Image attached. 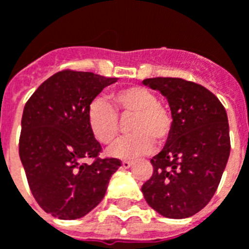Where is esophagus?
Returning <instances> with one entry per match:
<instances>
[{"label":"esophagus","mask_w":249,"mask_h":249,"mask_svg":"<svg viewBox=\"0 0 249 249\" xmlns=\"http://www.w3.org/2000/svg\"><path fill=\"white\" fill-rule=\"evenodd\" d=\"M121 165H123V168H125V169H128V168H130V165H132V161H129V160H123Z\"/></svg>","instance_id":"obj_1"}]
</instances>
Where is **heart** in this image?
Instances as JSON below:
<instances>
[{"label": "heart", "mask_w": 249, "mask_h": 249, "mask_svg": "<svg viewBox=\"0 0 249 249\" xmlns=\"http://www.w3.org/2000/svg\"><path fill=\"white\" fill-rule=\"evenodd\" d=\"M112 105L104 98H94L87 110L88 126L94 139L108 145L119 136L120 120H129L128 137L116 141L109 153L120 159H133L146 155L153 141L162 144L171 136L173 117L171 110L159 101L157 94L144 87H128L110 94Z\"/></svg>", "instance_id": "b5f03b06"}]
</instances>
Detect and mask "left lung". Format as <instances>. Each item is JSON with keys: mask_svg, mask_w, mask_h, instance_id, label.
Segmentation results:
<instances>
[{"mask_svg": "<svg viewBox=\"0 0 249 249\" xmlns=\"http://www.w3.org/2000/svg\"><path fill=\"white\" fill-rule=\"evenodd\" d=\"M167 97L173 128L167 144L151 160L153 173L142 184L146 203L169 219H185L213 197L231 151L223 104L196 82L176 77L144 80Z\"/></svg>", "mask_w": 249, "mask_h": 249, "instance_id": "8db88e82", "label": "left lung"}]
</instances>
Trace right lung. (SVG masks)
I'll return each mask as SVG.
<instances>
[{"label": "right lung", "instance_id": "add662e5", "mask_svg": "<svg viewBox=\"0 0 249 249\" xmlns=\"http://www.w3.org/2000/svg\"><path fill=\"white\" fill-rule=\"evenodd\" d=\"M116 81L65 69L42 82L25 104L19 159L30 192L46 213L64 220L85 216L121 167L119 159L100 156L103 148L87 120L90 101Z\"/></svg>", "mask_w": 249, "mask_h": 249}]
</instances>
